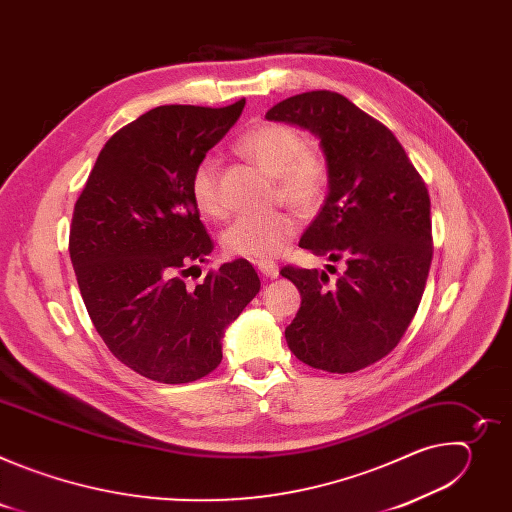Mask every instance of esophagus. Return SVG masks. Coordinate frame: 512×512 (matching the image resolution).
<instances>
[{"mask_svg":"<svg viewBox=\"0 0 512 512\" xmlns=\"http://www.w3.org/2000/svg\"><path fill=\"white\" fill-rule=\"evenodd\" d=\"M257 269L263 277H269V279H275L279 275V267L273 261H257Z\"/></svg>","mask_w":512,"mask_h":512,"instance_id":"34e87169","label":"esophagus"}]
</instances>
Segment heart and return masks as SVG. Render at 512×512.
Masks as SVG:
<instances>
[{
    "mask_svg": "<svg viewBox=\"0 0 512 512\" xmlns=\"http://www.w3.org/2000/svg\"><path fill=\"white\" fill-rule=\"evenodd\" d=\"M237 152L275 178V200L300 214H312L324 202L330 184V164L318 143L306 141L294 125L261 121L237 137ZM190 194L208 218L227 212L221 194V166L214 156H204L192 170ZM296 221L287 212L265 216H239L223 231L221 243L229 255L269 259L281 253L296 237Z\"/></svg>",
    "mask_w": 512,
    "mask_h": 512,
    "instance_id": "1",
    "label": "heart"
}]
</instances>
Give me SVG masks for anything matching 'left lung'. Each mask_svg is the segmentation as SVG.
<instances>
[{
	"mask_svg": "<svg viewBox=\"0 0 512 512\" xmlns=\"http://www.w3.org/2000/svg\"><path fill=\"white\" fill-rule=\"evenodd\" d=\"M265 117L318 135L330 192L300 247L342 263L336 281L318 269H281L302 294L287 346L320 371L367 369L399 344L423 296L433 257L425 182L393 131L340 93L289 97Z\"/></svg>",
	"mask_w": 512,
	"mask_h": 512,
	"instance_id": "8db88e82",
	"label": "left lung"
}]
</instances>
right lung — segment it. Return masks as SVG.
Instances as JSON below:
<instances>
[{"mask_svg":"<svg viewBox=\"0 0 512 512\" xmlns=\"http://www.w3.org/2000/svg\"><path fill=\"white\" fill-rule=\"evenodd\" d=\"M227 107L162 105L109 137L75 204L68 251L87 312L117 360L166 385L192 383L223 360L225 328L259 294L245 259L184 277L214 243L190 176L235 125Z\"/></svg>","mask_w":512,"mask_h":512,"instance_id":"add662e5","label":"right lung"}]
</instances>
